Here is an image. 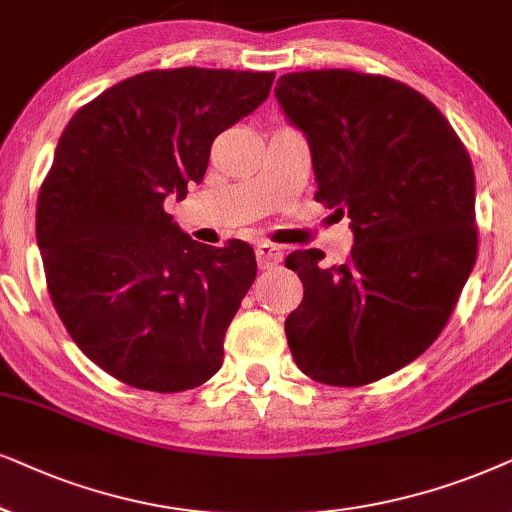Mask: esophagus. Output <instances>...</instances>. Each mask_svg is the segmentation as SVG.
Returning <instances> with one entry per match:
<instances>
[{
  "label": "esophagus",
  "mask_w": 512,
  "mask_h": 512,
  "mask_svg": "<svg viewBox=\"0 0 512 512\" xmlns=\"http://www.w3.org/2000/svg\"><path fill=\"white\" fill-rule=\"evenodd\" d=\"M283 260V248L276 243H260L257 245V262L262 264V267H276L278 262Z\"/></svg>",
  "instance_id": "34e87169"
}]
</instances>
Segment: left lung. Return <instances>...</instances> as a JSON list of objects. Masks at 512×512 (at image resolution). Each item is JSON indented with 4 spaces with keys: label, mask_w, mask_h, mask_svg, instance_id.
<instances>
[{
    "label": "left lung",
    "mask_w": 512,
    "mask_h": 512,
    "mask_svg": "<svg viewBox=\"0 0 512 512\" xmlns=\"http://www.w3.org/2000/svg\"><path fill=\"white\" fill-rule=\"evenodd\" d=\"M304 131L316 201L351 217L344 264L295 250L304 299L285 318L292 358L313 381L365 386L410 365L452 316L478 257L475 175L445 114L403 81L353 70L278 79Z\"/></svg>",
    "instance_id": "obj_1"
}]
</instances>
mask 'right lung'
<instances>
[{
    "mask_svg": "<svg viewBox=\"0 0 512 512\" xmlns=\"http://www.w3.org/2000/svg\"><path fill=\"white\" fill-rule=\"evenodd\" d=\"M274 77L149 70L79 107L60 135L37 199L46 288L74 344L114 379L180 393L222 367L255 250L192 241L163 201L199 185L213 140L267 100Z\"/></svg>",
    "mask_w": 512,
    "mask_h": 512,
    "instance_id": "add662e5",
    "label": "right lung"
}]
</instances>
